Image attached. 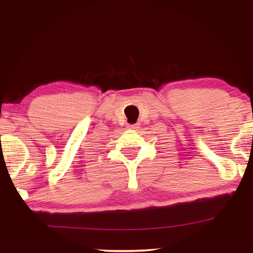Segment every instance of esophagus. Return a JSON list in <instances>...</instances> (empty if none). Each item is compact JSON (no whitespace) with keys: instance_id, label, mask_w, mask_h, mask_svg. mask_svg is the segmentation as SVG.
<instances>
[{"instance_id":"1","label":"esophagus","mask_w":253,"mask_h":253,"mask_svg":"<svg viewBox=\"0 0 253 253\" xmlns=\"http://www.w3.org/2000/svg\"><path fill=\"white\" fill-rule=\"evenodd\" d=\"M138 127H139V123H134V124H129L127 126V129H131V130H137Z\"/></svg>"}]
</instances>
